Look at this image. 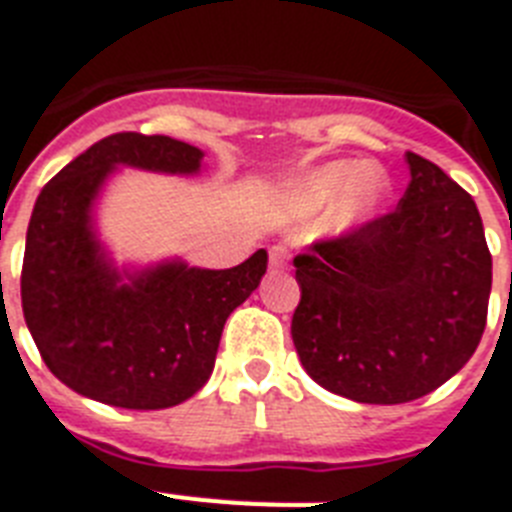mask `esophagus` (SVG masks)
Here are the masks:
<instances>
[{"label":"esophagus","mask_w":512,"mask_h":512,"mask_svg":"<svg viewBox=\"0 0 512 512\" xmlns=\"http://www.w3.org/2000/svg\"><path fill=\"white\" fill-rule=\"evenodd\" d=\"M268 257H270V268H273V270L286 268V263H289V252H286V247H281V244L270 247Z\"/></svg>","instance_id":"1"}]
</instances>
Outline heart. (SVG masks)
I'll return each mask as SVG.
<instances>
[{
	"instance_id": "obj_1",
	"label": "heart",
	"mask_w": 512,
	"mask_h": 512,
	"mask_svg": "<svg viewBox=\"0 0 512 512\" xmlns=\"http://www.w3.org/2000/svg\"><path fill=\"white\" fill-rule=\"evenodd\" d=\"M347 192L344 210L352 215V220L371 218L384 202L386 184L373 168L357 165V162H334L326 168L315 170L313 176H307L299 186H294L286 197L289 210L297 215H315L334 205L336 199Z\"/></svg>"
}]
</instances>
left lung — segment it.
<instances>
[{
	"instance_id": "obj_1",
	"label": "left lung",
	"mask_w": 512,
	"mask_h": 512,
	"mask_svg": "<svg viewBox=\"0 0 512 512\" xmlns=\"http://www.w3.org/2000/svg\"><path fill=\"white\" fill-rule=\"evenodd\" d=\"M400 205L294 257L292 339L313 381L365 405L434 392L476 352L492 292L479 207L407 152Z\"/></svg>"
}]
</instances>
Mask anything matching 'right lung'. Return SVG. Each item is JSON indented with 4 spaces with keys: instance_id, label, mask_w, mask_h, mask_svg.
Masks as SVG:
<instances>
[{
    "instance_id": "1",
    "label": "right lung",
    "mask_w": 512,
    "mask_h": 512,
    "mask_svg": "<svg viewBox=\"0 0 512 512\" xmlns=\"http://www.w3.org/2000/svg\"><path fill=\"white\" fill-rule=\"evenodd\" d=\"M202 149L134 131L91 144L41 189L28 223L20 297L49 371L73 392L160 410L207 384L226 318L255 292L268 252L228 270L162 263L128 276L99 244L91 205L115 165L197 173Z\"/></svg>"
}]
</instances>
